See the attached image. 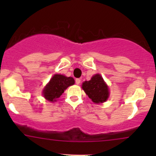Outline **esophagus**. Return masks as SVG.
<instances>
[{"label": "esophagus", "instance_id": "34e87169", "mask_svg": "<svg viewBox=\"0 0 156 156\" xmlns=\"http://www.w3.org/2000/svg\"><path fill=\"white\" fill-rule=\"evenodd\" d=\"M80 83V78H76V83L77 84V85H79Z\"/></svg>", "mask_w": 156, "mask_h": 156}]
</instances>
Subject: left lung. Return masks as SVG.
Instances as JSON below:
<instances>
[{
  "instance_id": "1",
  "label": "left lung",
  "mask_w": 156,
  "mask_h": 156,
  "mask_svg": "<svg viewBox=\"0 0 156 156\" xmlns=\"http://www.w3.org/2000/svg\"><path fill=\"white\" fill-rule=\"evenodd\" d=\"M82 89L94 103H103L108 98V87L99 74L94 75L89 81H84Z\"/></svg>"
}]
</instances>
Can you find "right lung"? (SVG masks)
Listing matches in <instances>:
<instances>
[{"label": "right lung", "instance_id": "1", "mask_svg": "<svg viewBox=\"0 0 156 156\" xmlns=\"http://www.w3.org/2000/svg\"><path fill=\"white\" fill-rule=\"evenodd\" d=\"M75 83L72 77H66L60 74H55L50 82L45 86L42 93L44 98L50 102H55L69 86Z\"/></svg>", "mask_w": 156, "mask_h": 156}]
</instances>
